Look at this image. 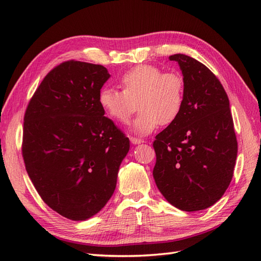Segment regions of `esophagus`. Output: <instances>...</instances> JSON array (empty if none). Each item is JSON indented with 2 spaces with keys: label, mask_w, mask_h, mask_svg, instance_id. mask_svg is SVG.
<instances>
[{
  "label": "esophagus",
  "mask_w": 261,
  "mask_h": 261,
  "mask_svg": "<svg viewBox=\"0 0 261 261\" xmlns=\"http://www.w3.org/2000/svg\"><path fill=\"white\" fill-rule=\"evenodd\" d=\"M129 139H130V143L134 144V145H139V144H141V143H144V140H141V139H139V138L129 137Z\"/></svg>",
  "instance_id": "34e87169"
}]
</instances>
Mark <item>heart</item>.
<instances>
[{"label":"heart","instance_id":"b5f03b06","mask_svg":"<svg viewBox=\"0 0 261 261\" xmlns=\"http://www.w3.org/2000/svg\"><path fill=\"white\" fill-rule=\"evenodd\" d=\"M121 87L123 90L110 87L101 89L99 103L113 120L127 123L138 102L140 113L132 129L141 136L152 133L160 124H172L184 106L183 76L164 73L153 65H138L127 70L121 78Z\"/></svg>","mask_w":261,"mask_h":261}]
</instances>
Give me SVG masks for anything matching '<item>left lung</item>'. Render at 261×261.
I'll use <instances>...</instances> for the list:
<instances>
[{"label":"left lung","mask_w":261,"mask_h":261,"mask_svg":"<svg viewBox=\"0 0 261 261\" xmlns=\"http://www.w3.org/2000/svg\"><path fill=\"white\" fill-rule=\"evenodd\" d=\"M185 83L176 120L155 136L153 178L172 206L183 211L215 204L230 185L238 141L227 94L202 63L174 54Z\"/></svg>","instance_id":"left-lung-1"}]
</instances>
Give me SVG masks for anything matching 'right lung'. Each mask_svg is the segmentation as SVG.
I'll use <instances>...</instances> for the list:
<instances>
[{
  "label": "right lung",
  "instance_id": "add662e5",
  "mask_svg": "<svg viewBox=\"0 0 261 261\" xmlns=\"http://www.w3.org/2000/svg\"><path fill=\"white\" fill-rule=\"evenodd\" d=\"M108 69L67 61L38 87L23 117L22 158L38 194L73 221H85L113 195L129 139L99 103Z\"/></svg>",
  "mask_w": 261,
  "mask_h": 261
}]
</instances>
